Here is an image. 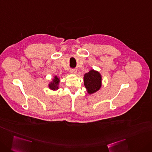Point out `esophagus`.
<instances>
[{
  "mask_svg": "<svg viewBox=\"0 0 152 152\" xmlns=\"http://www.w3.org/2000/svg\"><path fill=\"white\" fill-rule=\"evenodd\" d=\"M70 73H71V74L75 75L77 73V70L76 69H72L70 70Z\"/></svg>",
  "mask_w": 152,
  "mask_h": 152,
  "instance_id": "34e87169",
  "label": "esophagus"
}]
</instances>
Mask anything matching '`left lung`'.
Returning a JSON list of instances; mask_svg holds the SVG:
<instances>
[{
  "instance_id": "1",
  "label": "left lung",
  "mask_w": 152,
  "mask_h": 152,
  "mask_svg": "<svg viewBox=\"0 0 152 152\" xmlns=\"http://www.w3.org/2000/svg\"><path fill=\"white\" fill-rule=\"evenodd\" d=\"M84 85L89 94L99 90L102 86V76L99 72L90 70L84 75Z\"/></svg>"
}]
</instances>
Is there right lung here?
<instances>
[{
    "label": "right lung",
    "mask_w": 152,
    "mask_h": 152,
    "mask_svg": "<svg viewBox=\"0 0 152 152\" xmlns=\"http://www.w3.org/2000/svg\"><path fill=\"white\" fill-rule=\"evenodd\" d=\"M60 80L59 78L57 77V76H56L53 78L52 81H51L49 84H48V86L49 88L52 90H57L58 88V85H59Z\"/></svg>",
    "instance_id": "add662e5"
}]
</instances>
